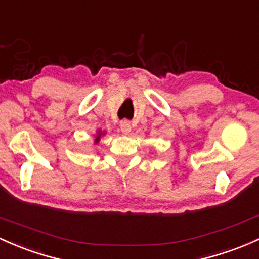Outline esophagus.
<instances>
[{"instance_id":"obj_1","label":"esophagus","mask_w":259,"mask_h":259,"mask_svg":"<svg viewBox=\"0 0 259 259\" xmlns=\"http://www.w3.org/2000/svg\"><path fill=\"white\" fill-rule=\"evenodd\" d=\"M119 127H121V132L123 133V135H130L131 130H132L128 121H122L121 123H119Z\"/></svg>"}]
</instances>
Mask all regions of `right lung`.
Here are the masks:
<instances>
[{"label": "right lung", "mask_w": 259, "mask_h": 259, "mask_svg": "<svg viewBox=\"0 0 259 259\" xmlns=\"http://www.w3.org/2000/svg\"><path fill=\"white\" fill-rule=\"evenodd\" d=\"M102 135H104V133H101V132H100V131H99V132H97V136H96V138H95V143H97V142L100 141V137H101Z\"/></svg>", "instance_id": "right-lung-1"}]
</instances>
